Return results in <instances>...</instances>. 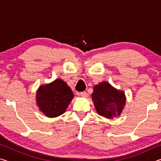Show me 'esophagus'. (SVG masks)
I'll return each mask as SVG.
<instances>
[{
    "label": "esophagus",
    "instance_id": "1",
    "mask_svg": "<svg viewBox=\"0 0 161 161\" xmlns=\"http://www.w3.org/2000/svg\"><path fill=\"white\" fill-rule=\"evenodd\" d=\"M78 95H80V96L82 97H88V94H87L86 92H80V93H78Z\"/></svg>",
    "mask_w": 161,
    "mask_h": 161
}]
</instances>
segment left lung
Returning <instances> with one entry per match:
<instances>
[{"mask_svg": "<svg viewBox=\"0 0 161 161\" xmlns=\"http://www.w3.org/2000/svg\"><path fill=\"white\" fill-rule=\"evenodd\" d=\"M92 99L97 113L107 119L121 115L126 103L124 92L115 89L107 81L94 86Z\"/></svg>", "mask_w": 161, "mask_h": 161, "instance_id": "obj_1", "label": "left lung"}]
</instances>
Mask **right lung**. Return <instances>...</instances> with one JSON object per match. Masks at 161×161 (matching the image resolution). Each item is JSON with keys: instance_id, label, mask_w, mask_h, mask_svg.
<instances>
[{"instance_id": "right-lung-1", "label": "right lung", "mask_w": 161, "mask_h": 161, "mask_svg": "<svg viewBox=\"0 0 161 161\" xmlns=\"http://www.w3.org/2000/svg\"><path fill=\"white\" fill-rule=\"evenodd\" d=\"M73 98L72 89L60 79L40 86L36 93V102L40 110L50 118L64 113Z\"/></svg>"}]
</instances>
